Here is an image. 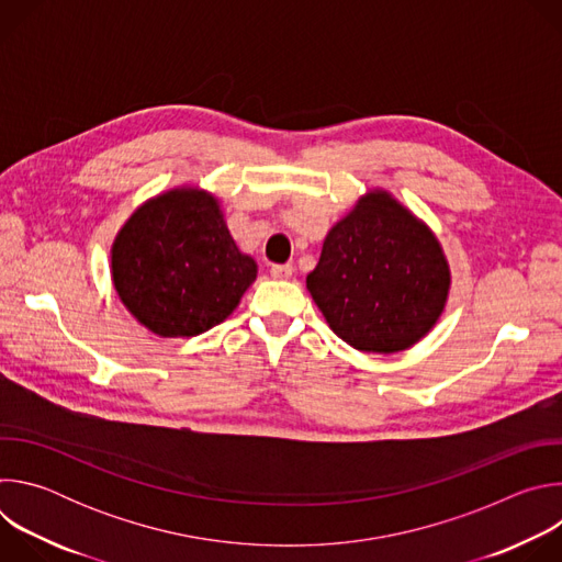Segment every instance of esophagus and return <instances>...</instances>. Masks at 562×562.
<instances>
[{"label":"esophagus","mask_w":562,"mask_h":562,"mask_svg":"<svg viewBox=\"0 0 562 562\" xmlns=\"http://www.w3.org/2000/svg\"><path fill=\"white\" fill-rule=\"evenodd\" d=\"M293 276V265H273L271 267V278L276 280H289Z\"/></svg>","instance_id":"esophagus-1"}]
</instances>
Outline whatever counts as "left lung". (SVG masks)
<instances>
[{
  "mask_svg": "<svg viewBox=\"0 0 562 562\" xmlns=\"http://www.w3.org/2000/svg\"><path fill=\"white\" fill-rule=\"evenodd\" d=\"M449 267L434 233L389 193L373 191L327 235L306 276L317 308L358 351L409 349L440 317Z\"/></svg>",
  "mask_w": 562,
  "mask_h": 562,
  "instance_id": "obj_1",
  "label": "left lung"
}]
</instances>
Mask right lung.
<instances>
[{"label":"right lung","instance_id":"right-lung-1","mask_svg":"<svg viewBox=\"0 0 562 562\" xmlns=\"http://www.w3.org/2000/svg\"><path fill=\"white\" fill-rule=\"evenodd\" d=\"M111 267L124 306L162 338H193L224 323L258 276L217 200L198 189L139 206L115 237Z\"/></svg>","mask_w":562,"mask_h":562}]
</instances>
